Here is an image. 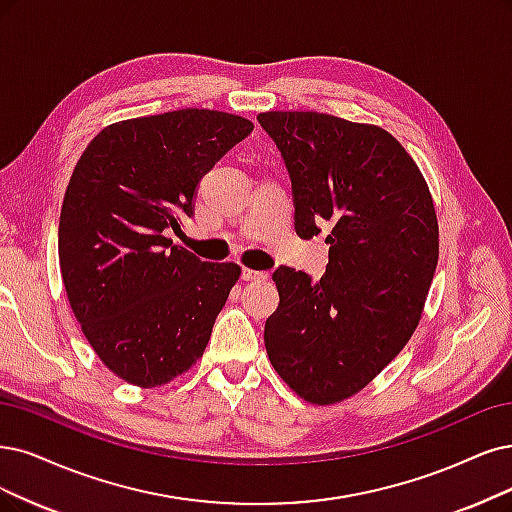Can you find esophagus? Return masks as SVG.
Masks as SVG:
<instances>
[{
  "mask_svg": "<svg viewBox=\"0 0 512 512\" xmlns=\"http://www.w3.org/2000/svg\"><path fill=\"white\" fill-rule=\"evenodd\" d=\"M242 280H268V272H259V270H242Z\"/></svg>",
  "mask_w": 512,
  "mask_h": 512,
  "instance_id": "34e87169",
  "label": "esophagus"
}]
</instances>
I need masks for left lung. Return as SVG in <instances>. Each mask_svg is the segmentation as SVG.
I'll return each instance as SVG.
<instances>
[{
	"label": "left lung",
	"instance_id": "1",
	"mask_svg": "<svg viewBox=\"0 0 512 512\" xmlns=\"http://www.w3.org/2000/svg\"><path fill=\"white\" fill-rule=\"evenodd\" d=\"M287 164L295 232L329 246L318 282L280 266L266 320L276 373L312 405L361 392L418 327L439 261V223L418 164L388 130L318 111L257 116ZM328 225L325 226L324 223Z\"/></svg>",
	"mask_w": 512,
	"mask_h": 512
}]
</instances>
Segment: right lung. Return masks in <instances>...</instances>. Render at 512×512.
<instances>
[{
    "mask_svg": "<svg viewBox=\"0 0 512 512\" xmlns=\"http://www.w3.org/2000/svg\"><path fill=\"white\" fill-rule=\"evenodd\" d=\"M251 130L213 109L122 120L73 168L59 221L65 291L92 350L132 386L192 367L240 278L238 263L202 261L166 232L194 215L200 179Z\"/></svg>",
    "mask_w": 512,
    "mask_h": 512,
    "instance_id": "right-lung-1",
    "label": "right lung"
}]
</instances>
